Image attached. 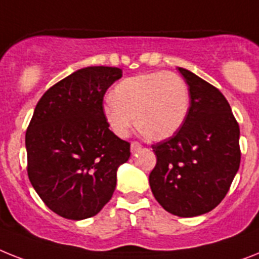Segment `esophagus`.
<instances>
[{"instance_id":"esophagus-1","label":"esophagus","mask_w":259,"mask_h":259,"mask_svg":"<svg viewBox=\"0 0 259 259\" xmlns=\"http://www.w3.org/2000/svg\"><path fill=\"white\" fill-rule=\"evenodd\" d=\"M140 149H142V144H140V143H138V142H132L131 143V152L132 153L139 152Z\"/></svg>"}]
</instances>
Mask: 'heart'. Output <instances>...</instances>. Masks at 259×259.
Masks as SVG:
<instances>
[{
  "mask_svg": "<svg viewBox=\"0 0 259 259\" xmlns=\"http://www.w3.org/2000/svg\"><path fill=\"white\" fill-rule=\"evenodd\" d=\"M191 96L187 82L175 72L153 71L123 79L103 106L107 124L119 138L128 136L136 120L151 140H165L187 119Z\"/></svg>",
  "mask_w": 259,
  "mask_h": 259,
  "instance_id": "1",
  "label": "heart"
}]
</instances>
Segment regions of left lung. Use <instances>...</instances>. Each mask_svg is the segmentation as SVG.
I'll list each match as a JSON object with an SVG mask.
<instances>
[{
  "label": "left lung",
  "instance_id": "8db88e82",
  "mask_svg": "<svg viewBox=\"0 0 259 259\" xmlns=\"http://www.w3.org/2000/svg\"><path fill=\"white\" fill-rule=\"evenodd\" d=\"M179 71L189 86V112L172 138L152 145L157 161L149 185L166 211L196 217L229 191L240 168V127L219 90L187 68Z\"/></svg>",
  "mask_w": 259,
  "mask_h": 259
}]
</instances>
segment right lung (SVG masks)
<instances>
[{"label":"right lung","mask_w":259,"mask_h":259,"mask_svg":"<svg viewBox=\"0 0 259 259\" xmlns=\"http://www.w3.org/2000/svg\"><path fill=\"white\" fill-rule=\"evenodd\" d=\"M117 67L90 66L44 94L26 131L27 175L42 201L67 220L98 214L116 188L117 168L130 143L110 131L103 115L107 89Z\"/></svg>","instance_id":"obj_1"}]
</instances>
